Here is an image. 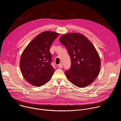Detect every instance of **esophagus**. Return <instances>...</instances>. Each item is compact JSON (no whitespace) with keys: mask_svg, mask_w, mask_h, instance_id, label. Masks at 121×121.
Wrapping results in <instances>:
<instances>
[{"mask_svg":"<svg viewBox=\"0 0 121 121\" xmlns=\"http://www.w3.org/2000/svg\"><path fill=\"white\" fill-rule=\"evenodd\" d=\"M58 66V67H59V68H62V67H63V65H62V64L61 63L59 64Z\"/></svg>","mask_w":121,"mask_h":121,"instance_id":"obj_1","label":"esophagus"}]
</instances>
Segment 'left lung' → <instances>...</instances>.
Listing matches in <instances>:
<instances>
[{
    "label": "left lung",
    "instance_id": "left-lung-1",
    "mask_svg": "<svg viewBox=\"0 0 121 121\" xmlns=\"http://www.w3.org/2000/svg\"><path fill=\"white\" fill-rule=\"evenodd\" d=\"M59 40L71 59L70 69L65 71L67 78L79 88L90 85L98 76L100 68V58L94 45L80 33L65 34Z\"/></svg>",
    "mask_w": 121,
    "mask_h": 121
}]
</instances>
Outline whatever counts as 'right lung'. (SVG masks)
Segmentation results:
<instances>
[{"mask_svg": "<svg viewBox=\"0 0 121 121\" xmlns=\"http://www.w3.org/2000/svg\"><path fill=\"white\" fill-rule=\"evenodd\" d=\"M59 33L46 31L39 34L27 45L20 62L22 73L29 83L40 87L49 81L55 69L51 65L50 47Z\"/></svg>", "mask_w": 121, "mask_h": 121, "instance_id": "1", "label": "right lung"}]
</instances>
